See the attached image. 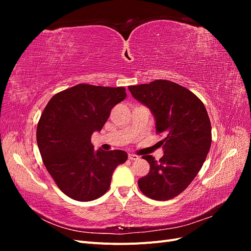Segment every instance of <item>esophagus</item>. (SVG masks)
<instances>
[{
  "label": "esophagus",
  "mask_w": 251,
  "mask_h": 251,
  "mask_svg": "<svg viewBox=\"0 0 251 251\" xmlns=\"http://www.w3.org/2000/svg\"><path fill=\"white\" fill-rule=\"evenodd\" d=\"M128 159H130V160H138L139 157L135 154H128Z\"/></svg>",
  "instance_id": "obj_1"
}]
</instances>
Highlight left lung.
Returning a JSON list of instances; mask_svg holds the SVG:
<instances>
[{
  "label": "left lung",
  "mask_w": 251,
  "mask_h": 251,
  "mask_svg": "<svg viewBox=\"0 0 251 251\" xmlns=\"http://www.w3.org/2000/svg\"><path fill=\"white\" fill-rule=\"evenodd\" d=\"M128 90L153 113L156 133L165 134L160 141L164 155L159 161L142 156L151 168L138 186L151 199L171 200L192 183L206 159L211 146L207 111L193 92L170 80L157 79Z\"/></svg>",
  "instance_id": "8db88e82"
}]
</instances>
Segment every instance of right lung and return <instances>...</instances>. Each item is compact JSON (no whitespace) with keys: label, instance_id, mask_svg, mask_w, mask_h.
I'll use <instances>...</instances> for the list:
<instances>
[{"label":"right lung","instance_id":"add662e5","mask_svg":"<svg viewBox=\"0 0 251 251\" xmlns=\"http://www.w3.org/2000/svg\"><path fill=\"white\" fill-rule=\"evenodd\" d=\"M126 88L79 83L53 96L36 127L43 162L58 188L87 202L108 192L112 174L126 161L125 151H95L91 136L100 131Z\"/></svg>","mask_w":251,"mask_h":251}]
</instances>
